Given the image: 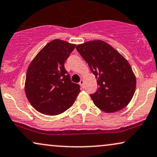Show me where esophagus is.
<instances>
[{"mask_svg":"<svg viewBox=\"0 0 157 157\" xmlns=\"http://www.w3.org/2000/svg\"><path fill=\"white\" fill-rule=\"evenodd\" d=\"M79 84H80L82 87L84 86V81H83V79H81L80 82H79Z\"/></svg>","mask_w":157,"mask_h":157,"instance_id":"1","label":"esophagus"}]
</instances>
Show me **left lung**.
Returning <instances> with one entry per match:
<instances>
[{"mask_svg": "<svg viewBox=\"0 0 157 157\" xmlns=\"http://www.w3.org/2000/svg\"><path fill=\"white\" fill-rule=\"evenodd\" d=\"M76 48L97 78L99 89L90 94L94 105L107 113L125 107L136 87V76L128 60L100 40L79 44Z\"/></svg>", "mask_w": 157, "mask_h": 157, "instance_id": "8db88e82", "label": "left lung"}]
</instances>
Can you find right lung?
<instances>
[{
    "mask_svg": "<svg viewBox=\"0 0 157 157\" xmlns=\"http://www.w3.org/2000/svg\"><path fill=\"white\" fill-rule=\"evenodd\" d=\"M76 44L56 39L48 42L30 63L26 75V98L36 110L47 115L66 111L80 92L71 82L64 63Z\"/></svg>",
    "mask_w": 157,
    "mask_h": 157,
    "instance_id": "add662e5",
    "label": "right lung"
}]
</instances>
